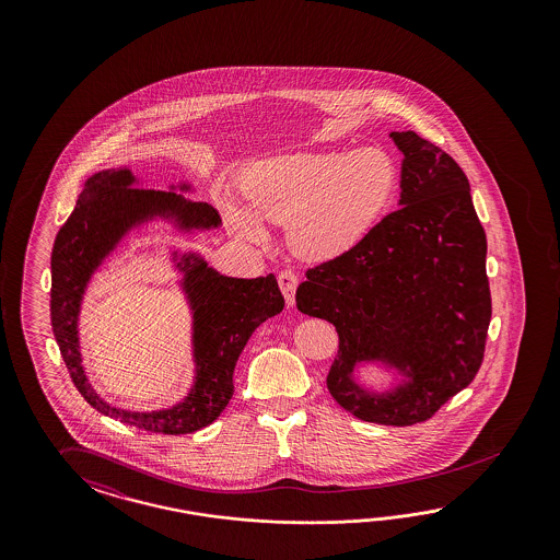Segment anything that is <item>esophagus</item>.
I'll list each match as a JSON object with an SVG mask.
<instances>
[{"mask_svg": "<svg viewBox=\"0 0 560 560\" xmlns=\"http://www.w3.org/2000/svg\"><path fill=\"white\" fill-rule=\"evenodd\" d=\"M279 288L285 295L288 307L295 305V289H298V275L291 271L279 272Z\"/></svg>", "mask_w": 560, "mask_h": 560, "instance_id": "esophagus-1", "label": "esophagus"}]
</instances>
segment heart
<instances>
[{
    "mask_svg": "<svg viewBox=\"0 0 560 560\" xmlns=\"http://www.w3.org/2000/svg\"><path fill=\"white\" fill-rule=\"evenodd\" d=\"M398 170L375 148L269 155L242 176V197H223L221 213L240 240L265 242L267 223L288 225L291 248L310 260L349 253L390 207Z\"/></svg>",
    "mask_w": 560,
    "mask_h": 560,
    "instance_id": "1",
    "label": "heart"
}]
</instances>
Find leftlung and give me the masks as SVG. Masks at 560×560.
<instances>
[{"mask_svg": "<svg viewBox=\"0 0 560 560\" xmlns=\"http://www.w3.org/2000/svg\"><path fill=\"white\" fill-rule=\"evenodd\" d=\"M402 153L398 209L355 248L305 272L295 302L335 324L339 355L326 386L368 423H423L482 363L491 323L487 236L456 160L415 131H392ZM392 373L373 389L360 370Z\"/></svg>", "mask_w": 560, "mask_h": 560, "instance_id": "8db88e82", "label": "left lung"}]
</instances>
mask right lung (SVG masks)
I'll return each mask as SVG.
<instances>
[{
    "instance_id": "right-lung-1",
    "label": "right lung",
    "mask_w": 560,
    "mask_h": 560,
    "mask_svg": "<svg viewBox=\"0 0 560 560\" xmlns=\"http://www.w3.org/2000/svg\"><path fill=\"white\" fill-rule=\"evenodd\" d=\"M129 166L101 170L84 183L75 209L55 237L51 255V326L75 388L90 407L152 433L185 435L213 423L234 394L237 357L256 328L277 316L285 300L275 275L258 279L225 277L199 250L172 248L176 285L190 310L192 384L176 405L160 410H127L106 402L90 384L80 351V312L85 289L120 242L152 221H166L180 236L221 225L215 207L187 199L188 180L168 190L141 188ZM179 192L176 194L175 190Z\"/></svg>"
}]
</instances>
